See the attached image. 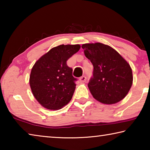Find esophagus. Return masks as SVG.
<instances>
[{"label":"esophagus","instance_id":"esophagus-1","mask_svg":"<svg viewBox=\"0 0 150 150\" xmlns=\"http://www.w3.org/2000/svg\"><path fill=\"white\" fill-rule=\"evenodd\" d=\"M86 79H87V78H86L85 76H83V77H81L79 78V81H80L81 83H85V82Z\"/></svg>","mask_w":150,"mask_h":150}]
</instances>
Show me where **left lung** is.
Listing matches in <instances>:
<instances>
[{
    "label": "left lung",
    "instance_id": "1",
    "mask_svg": "<svg viewBox=\"0 0 150 150\" xmlns=\"http://www.w3.org/2000/svg\"><path fill=\"white\" fill-rule=\"evenodd\" d=\"M85 56L93 65V77L88 87L94 98L105 105L123 99L132 85L129 63L112 47L102 43L82 45Z\"/></svg>",
    "mask_w": 150,
    "mask_h": 150
}]
</instances>
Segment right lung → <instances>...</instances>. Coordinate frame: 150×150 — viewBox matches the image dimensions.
<instances>
[{"instance_id":"right-lung-1","label":"right lung","mask_w":150,"mask_h":150,"mask_svg":"<svg viewBox=\"0 0 150 150\" xmlns=\"http://www.w3.org/2000/svg\"><path fill=\"white\" fill-rule=\"evenodd\" d=\"M81 45H60L51 49L36 61L30 75L33 95L43 107L56 110L71 100L75 89L73 69L67 61L80 50Z\"/></svg>"}]
</instances>
